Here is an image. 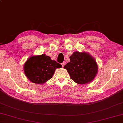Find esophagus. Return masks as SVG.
Wrapping results in <instances>:
<instances>
[{"instance_id": "1", "label": "esophagus", "mask_w": 123, "mask_h": 123, "mask_svg": "<svg viewBox=\"0 0 123 123\" xmlns=\"http://www.w3.org/2000/svg\"><path fill=\"white\" fill-rule=\"evenodd\" d=\"M65 63L64 62H63L62 63V68H63V67L65 66Z\"/></svg>"}]
</instances>
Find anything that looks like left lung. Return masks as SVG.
Here are the masks:
<instances>
[{
    "instance_id": "1",
    "label": "left lung",
    "mask_w": 123,
    "mask_h": 123,
    "mask_svg": "<svg viewBox=\"0 0 123 123\" xmlns=\"http://www.w3.org/2000/svg\"><path fill=\"white\" fill-rule=\"evenodd\" d=\"M70 62L64 66L71 79L78 84L83 85L94 80L98 71L96 62L85 52L75 51L70 57Z\"/></svg>"
}]
</instances>
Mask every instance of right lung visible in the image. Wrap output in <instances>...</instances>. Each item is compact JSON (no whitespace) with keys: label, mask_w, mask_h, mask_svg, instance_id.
I'll return each instance as SVG.
<instances>
[{"label":"right lung","mask_w":123,"mask_h":123,"mask_svg":"<svg viewBox=\"0 0 123 123\" xmlns=\"http://www.w3.org/2000/svg\"><path fill=\"white\" fill-rule=\"evenodd\" d=\"M62 65L45 54L34 55L27 59L24 64V72L31 82L43 84L52 78L56 68Z\"/></svg>","instance_id":"right-lung-1"}]
</instances>
